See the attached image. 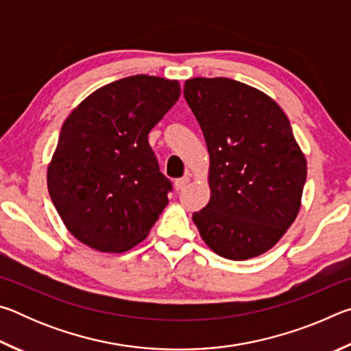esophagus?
Masks as SVG:
<instances>
[{
	"label": "esophagus",
	"mask_w": 351,
	"mask_h": 351,
	"mask_svg": "<svg viewBox=\"0 0 351 351\" xmlns=\"http://www.w3.org/2000/svg\"><path fill=\"white\" fill-rule=\"evenodd\" d=\"M189 182H190V178L189 176H182V178H180V180L175 181V187H176V190H182L184 187L187 186Z\"/></svg>",
	"instance_id": "1"
}]
</instances>
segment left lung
Wrapping results in <instances>:
<instances>
[{
  "label": "left lung",
  "mask_w": 351,
  "mask_h": 351,
  "mask_svg": "<svg viewBox=\"0 0 351 351\" xmlns=\"http://www.w3.org/2000/svg\"><path fill=\"white\" fill-rule=\"evenodd\" d=\"M184 97L203 130L210 199L193 221L213 252L247 260L276 245L297 217L306 159L283 110L226 77H195Z\"/></svg>",
  "instance_id": "8db88e82"
}]
</instances>
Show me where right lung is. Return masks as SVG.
Here are the masks:
<instances>
[{
    "mask_svg": "<svg viewBox=\"0 0 351 351\" xmlns=\"http://www.w3.org/2000/svg\"><path fill=\"white\" fill-rule=\"evenodd\" d=\"M176 80L132 75L88 96L64 121L47 190L77 240L123 252L145 239L169 203L148 133L180 99Z\"/></svg>",
    "mask_w": 351,
    "mask_h": 351,
    "instance_id": "right-lung-1",
    "label": "right lung"
}]
</instances>
